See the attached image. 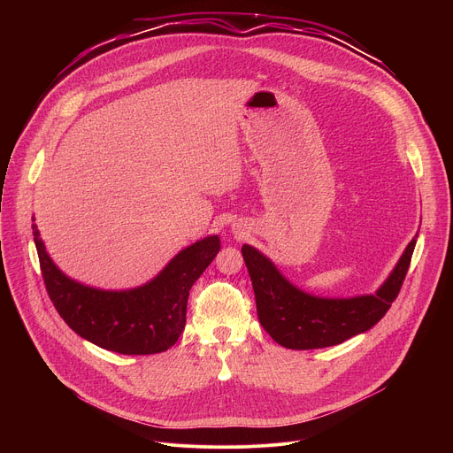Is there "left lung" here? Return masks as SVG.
<instances>
[{
    "mask_svg": "<svg viewBox=\"0 0 453 453\" xmlns=\"http://www.w3.org/2000/svg\"><path fill=\"white\" fill-rule=\"evenodd\" d=\"M416 238L374 294L357 297H317L294 287L260 250L243 245L256 311L265 332L283 348L317 349L337 346L371 330L391 308L407 276Z\"/></svg>",
    "mask_w": 453,
    "mask_h": 453,
    "instance_id": "obj_1",
    "label": "left lung"
}]
</instances>
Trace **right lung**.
<instances>
[{
    "instance_id": "obj_1",
    "label": "right lung",
    "mask_w": 453,
    "mask_h": 453,
    "mask_svg": "<svg viewBox=\"0 0 453 453\" xmlns=\"http://www.w3.org/2000/svg\"><path fill=\"white\" fill-rule=\"evenodd\" d=\"M48 296L64 322L82 339L121 355H154L172 348L186 325L189 288L220 250L217 234L175 254L149 283L100 290L70 280L51 262L32 224Z\"/></svg>"
}]
</instances>
